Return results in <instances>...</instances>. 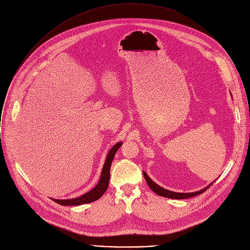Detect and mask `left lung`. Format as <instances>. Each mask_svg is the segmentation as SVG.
<instances>
[{
  "label": "left lung",
  "instance_id": "1",
  "mask_svg": "<svg viewBox=\"0 0 250 250\" xmlns=\"http://www.w3.org/2000/svg\"><path fill=\"white\" fill-rule=\"evenodd\" d=\"M144 175H145V178H146V181L147 185L149 186V188H150L155 194H157L158 196H161V197L169 198V199H188V198H192V197L198 196V195L204 193V192L213 183V182L210 183V184L208 185L206 188H204V189H202V190H200V191H197V192H192V193H176V192H172V191L166 190V189L160 187L159 185H157L156 183H154L145 171H144Z\"/></svg>",
  "mask_w": 250,
  "mask_h": 250
}]
</instances>
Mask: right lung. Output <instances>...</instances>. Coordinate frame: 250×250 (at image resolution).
<instances>
[{"label": "right lung", "mask_w": 250, "mask_h": 250, "mask_svg": "<svg viewBox=\"0 0 250 250\" xmlns=\"http://www.w3.org/2000/svg\"><path fill=\"white\" fill-rule=\"evenodd\" d=\"M123 142H118L116 144L112 149L109 151L108 155H106L104 164L103 166V170L101 173V177L100 180L98 182V184L96 185L95 188H93L91 191H89L88 193L75 198V199H67V200H56V199H52L55 203L61 205V206H79V205H83V204H88V203H92L98 199H100L103 194L106 191L109 186V181H110V170H111V165H112V161L114 159V156L116 154V152L118 151V149L122 146Z\"/></svg>", "instance_id": "obj_1"}]
</instances>
